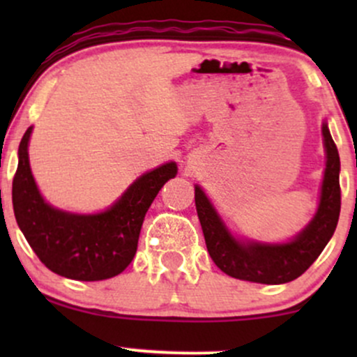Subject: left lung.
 <instances>
[{"label":"left lung","mask_w":357,"mask_h":357,"mask_svg":"<svg viewBox=\"0 0 357 357\" xmlns=\"http://www.w3.org/2000/svg\"><path fill=\"white\" fill-rule=\"evenodd\" d=\"M322 137L326 149V169L317 211L304 230L289 241L267 243L236 238L221 220L203 188L195 184L196 211L206 248L216 267L227 275L255 284H287L301 277L333 238L341 213V161L326 121L322 124Z\"/></svg>","instance_id":"obj_1"}]
</instances>
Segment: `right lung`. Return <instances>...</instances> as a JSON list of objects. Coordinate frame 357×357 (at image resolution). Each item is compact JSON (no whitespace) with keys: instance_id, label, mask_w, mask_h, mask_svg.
Returning a JSON list of instances; mask_svg holds the SVG:
<instances>
[{"instance_id":"obj_1","label":"right lung","mask_w":357,"mask_h":357,"mask_svg":"<svg viewBox=\"0 0 357 357\" xmlns=\"http://www.w3.org/2000/svg\"><path fill=\"white\" fill-rule=\"evenodd\" d=\"M28 127L18 147L13 178V210L36 257L45 267L72 280L93 282L116 277L129 267L151 203L166 181L178 174L174 161L147 171L122 192L107 210L80 215L45 202L31 174Z\"/></svg>"}]
</instances>
